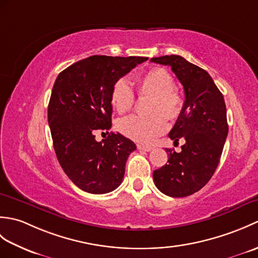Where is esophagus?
Masks as SVG:
<instances>
[{
  "mask_svg": "<svg viewBox=\"0 0 258 258\" xmlns=\"http://www.w3.org/2000/svg\"><path fill=\"white\" fill-rule=\"evenodd\" d=\"M138 149L140 151H144V152H151L153 150V147L151 146H145V145H138Z\"/></svg>",
  "mask_w": 258,
  "mask_h": 258,
  "instance_id": "esophagus-1",
  "label": "esophagus"
}]
</instances>
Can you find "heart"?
<instances>
[{"mask_svg": "<svg viewBox=\"0 0 258 258\" xmlns=\"http://www.w3.org/2000/svg\"><path fill=\"white\" fill-rule=\"evenodd\" d=\"M140 96H151L147 116L131 115L118 120L117 128L127 138L151 144L167 128L166 118L175 119L182 112L183 97L175 89L172 75L162 68H153L135 80ZM111 103L119 114L132 109L135 94L127 82L120 79L111 91Z\"/></svg>", "mask_w": 258, "mask_h": 258, "instance_id": "b5f03b06", "label": "heart"}]
</instances>
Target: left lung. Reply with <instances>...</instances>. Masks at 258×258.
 Listing matches in <instances>:
<instances>
[{"instance_id": "8db88e82", "label": "left lung", "mask_w": 258, "mask_h": 258, "mask_svg": "<svg viewBox=\"0 0 258 258\" xmlns=\"http://www.w3.org/2000/svg\"><path fill=\"white\" fill-rule=\"evenodd\" d=\"M151 62L171 67L184 87L182 112L169 139L184 140L182 151L166 149L167 164L153 172L156 187L172 197L196 193L208 183L221 160L227 138L226 105L223 94L205 70L179 55L151 58Z\"/></svg>"}]
</instances>
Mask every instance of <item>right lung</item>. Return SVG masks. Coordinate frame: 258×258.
Returning <instances> with one entry per match:
<instances>
[{
	"label": "right lung",
	"instance_id": "1",
	"mask_svg": "<svg viewBox=\"0 0 258 258\" xmlns=\"http://www.w3.org/2000/svg\"><path fill=\"white\" fill-rule=\"evenodd\" d=\"M145 61L147 57L93 55L62 71L53 85L47 119L54 151L68 177L87 193L105 194L122 183L136 145L113 132L97 142L94 133L111 128L115 82Z\"/></svg>",
	"mask_w": 258,
	"mask_h": 258
}]
</instances>
